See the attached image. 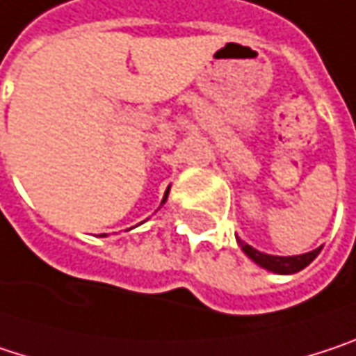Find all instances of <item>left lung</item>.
<instances>
[{
  "instance_id": "left-lung-1",
  "label": "left lung",
  "mask_w": 356,
  "mask_h": 356,
  "mask_svg": "<svg viewBox=\"0 0 356 356\" xmlns=\"http://www.w3.org/2000/svg\"><path fill=\"white\" fill-rule=\"evenodd\" d=\"M238 244L242 245L244 254L250 260H254L258 266H262V268H266V270H270V273H277V275H293V273L303 270L309 262L316 260V256H318L320 250H322V248H316V250H312V252L297 254V256H273V254H264V252L252 248L250 244L242 242L240 238H238Z\"/></svg>"
}]
</instances>
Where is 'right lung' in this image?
I'll return each mask as SVG.
<instances>
[{"label": "right lung", "instance_id": "obj_1", "mask_svg": "<svg viewBox=\"0 0 356 356\" xmlns=\"http://www.w3.org/2000/svg\"><path fill=\"white\" fill-rule=\"evenodd\" d=\"M168 193H170V186H168V191H165V195H163V199H161V204H163V202L168 200ZM161 204H159V207H161ZM104 236H106V234H104Z\"/></svg>", "mask_w": 356, "mask_h": 356}]
</instances>
